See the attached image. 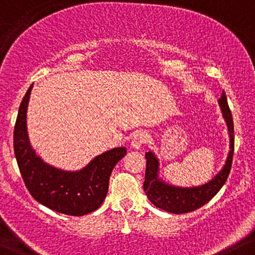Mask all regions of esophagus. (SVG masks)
<instances>
[{"instance_id":"34e87169","label":"esophagus","mask_w":255,"mask_h":255,"mask_svg":"<svg viewBox=\"0 0 255 255\" xmlns=\"http://www.w3.org/2000/svg\"><path fill=\"white\" fill-rule=\"evenodd\" d=\"M146 141H147V133L144 132V130H138L132 138V146L134 149H140Z\"/></svg>"}]
</instances>
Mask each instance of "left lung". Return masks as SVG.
Listing matches in <instances>:
<instances>
[{
  "label": "left lung",
  "instance_id": "1",
  "mask_svg": "<svg viewBox=\"0 0 255 255\" xmlns=\"http://www.w3.org/2000/svg\"><path fill=\"white\" fill-rule=\"evenodd\" d=\"M219 104L222 106V111L230 132V152L225 166L220 170L217 177L212 179L209 183L202 186L196 187H175L164 184L157 177L158 161L152 152L145 153L146 158V170H145L144 191L147 198L152 205L169 213L181 214L189 213L201 208L203 205L212 200L219 192L225 181L228 180L232 166V157H234L235 136H234V120H232L231 110L228 105L225 92H223L222 98L219 99Z\"/></svg>",
  "mask_w": 255,
  "mask_h": 255
}]
</instances>
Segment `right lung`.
<instances>
[{
	"mask_svg": "<svg viewBox=\"0 0 255 255\" xmlns=\"http://www.w3.org/2000/svg\"><path fill=\"white\" fill-rule=\"evenodd\" d=\"M31 88L32 85L21 100L14 126V153L25 186L37 202L58 213L76 217L92 213L105 200L111 172L127 150L106 151L78 172H65L44 163L36 156L27 136L26 110Z\"/></svg>",
	"mask_w": 255,
	"mask_h": 255,
	"instance_id": "add662e5",
	"label": "right lung"
}]
</instances>
